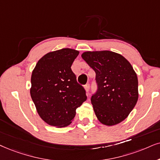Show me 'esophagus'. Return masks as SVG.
Here are the masks:
<instances>
[{"label":"esophagus","instance_id":"obj_1","mask_svg":"<svg viewBox=\"0 0 160 160\" xmlns=\"http://www.w3.org/2000/svg\"><path fill=\"white\" fill-rule=\"evenodd\" d=\"M84 88H85V89H86V92H89V89H90V85H89V83H87V84L85 85Z\"/></svg>","mask_w":160,"mask_h":160}]
</instances>
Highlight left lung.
<instances>
[{"label": "left lung", "instance_id": "obj_1", "mask_svg": "<svg viewBox=\"0 0 160 160\" xmlns=\"http://www.w3.org/2000/svg\"><path fill=\"white\" fill-rule=\"evenodd\" d=\"M82 58L96 73L98 89L91 102L98 120L106 125L121 122L138 100V80L132 66L110 51L86 52Z\"/></svg>", "mask_w": 160, "mask_h": 160}]
</instances>
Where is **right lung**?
Masks as SVG:
<instances>
[{
    "instance_id": "add662e5",
    "label": "right lung",
    "mask_w": 160,
    "mask_h": 160,
    "mask_svg": "<svg viewBox=\"0 0 160 160\" xmlns=\"http://www.w3.org/2000/svg\"><path fill=\"white\" fill-rule=\"evenodd\" d=\"M78 54L68 48L49 52L38 60L32 72L31 98L39 116L52 126L69 125L76 108L87 99L86 90L71 68Z\"/></svg>"
}]
</instances>
